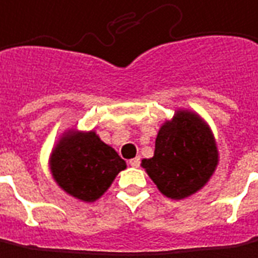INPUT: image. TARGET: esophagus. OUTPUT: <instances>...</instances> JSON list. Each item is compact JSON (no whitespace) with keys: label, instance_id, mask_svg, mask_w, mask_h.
<instances>
[{"label":"esophagus","instance_id":"1","mask_svg":"<svg viewBox=\"0 0 258 258\" xmlns=\"http://www.w3.org/2000/svg\"><path fill=\"white\" fill-rule=\"evenodd\" d=\"M128 163H130V166H133V167H140V163H141V160H140V158L137 156V158H134V159L130 160Z\"/></svg>","mask_w":258,"mask_h":258}]
</instances>
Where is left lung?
Instances as JSON below:
<instances>
[{
	"label": "left lung",
	"mask_w": 258,
	"mask_h": 258,
	"mask_svg": "<svg viewBox=\"0 0 258 258\" xmlns=\"http://www.w3.org/2000/svg\"><path fill=\"white\" fill-rule=\"evenodd\" d=\"M219 163L212 130L198 113L174 110L160 125L152 158L141 166L158 190L170 200H184L204 187Z\"/></svg>",
	"instance_id": "1"
}]
</instances>
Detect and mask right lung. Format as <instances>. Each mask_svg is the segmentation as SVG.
Returning <instances> with one entry per match:
<instances>
[{"instance_id":"right-lung-1","label":"right lung","mask_w":258,"mask_h":258,"mask_svg":"<svg viewBox=\"0 0 258 258\" xmlns=\"http://www.w3.org/2000/svg\"><path fill=\"white\" fill-rule=\"evenodd\" d=\"M54 181L71 197L95 203L127 167L116 151L104 144L95 130H66L48 159Z\"/></svg>"}]
</instances>
